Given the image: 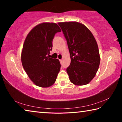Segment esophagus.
I'll return each instance as SVG.
<instances>
[{
  "label": "esophagus",
  "mask_w": 122,
  "mask_h": 122,
  "mask_svg": "<svg viewBox=\"0 0 122 122\" xmlns=\"http://www.w3.org/2000/svg\"><path fill=\"white\" fill-rule=\"evenodd\" d=\"M60 60V62H61V63L62 62V59H60V60Z\"/></svg>",
  "instance_id": "obj_1"
}]
</instances>
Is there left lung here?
<instances>
[{"label":"left lung","mask_w":122,"mask_h":122,"mask_svg":"<svg viewBox=\"0 0 122 122\" xmlns=\"http://www.w3.org/2000/svg\"><path fill=\"white\" fill-rule=\"evenodd\" d=\"M67 40L71 65L67 68L70 81L76 86L88 84L95 76L100 63L97 42L90 30L80 22H59Z\"/></svg>","instance_id":"left-lung-1"}]
</instances>
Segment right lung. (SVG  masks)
Segmentation results:
<instances>
[{"mask_svg": "<svg viewBox=\"0 0 122 122\" xmlns=\"http://www.w3.org/2000/svg\"><path fill=\"white\" fill-rule=\"evenodd\" d=\"M61 31L54 22H42L32 29L25 40L21 60L25 71L36 86L47 88L55 83L61 65L49 58L55 34Z\"/></svg>", "mask_w": 122, "mask_h": 122, "instance_id": "1", "label": "right lung"}]
</instances>
